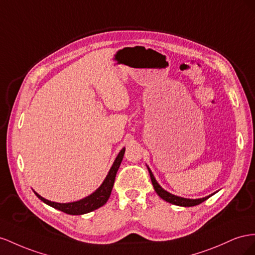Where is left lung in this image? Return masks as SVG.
<instances>
[{"mask_svg":"<svg viewBox=\"0 0 255 255\" xmlns=\"http://www.w3.org/2000/svg\"><path fill=\"white\" fill-rule=\"evenodd\" d=\"M148 169V172H149V175H150V179H151V183H152V186H154V189L155 191L157 192V194L161 198L162 200L166 201L171 203V204H174V205H177V206H184V207H190V206H195V205H199L201 204V203H203L204 201H206L208 198H210L213 194H210L208 196H205V198H202V199H186V198H181V196H177V195H174L168 191H165L164 189L160 186L158 183L156 178L154 177V175H152V173L150 171V169L147 166Z\"/></svg>","mask_w":255,"mask_h":255,"instance_id":"8db88e82","label":"left lung"}]
</instances>
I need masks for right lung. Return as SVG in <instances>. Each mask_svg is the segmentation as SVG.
I'll return each mask as SVG.
<instances>
[{
  "label": "right lung",
  "mask_w": 255,
  "mask_h": 255,
  "mask_svg": "<svg viewBox=\"0 0 255 255\" xmlns=\"http://www.w3.org/2000/svg\"><path fill=\"white\" fill-rule=\"evenodd\" d=\"M124 154H125V147L120 151L118 157L115 158L111 169L109 171L105 180L103 181V184L100 185V187L95 192H93L91 195L86 196V198L82 200L71 202V203H56V202H51L49 200L43 199L42 196H40L37 192L34 191V193L37 195V198L39 200H41L43 203H46V204H48L49 206L53 207L55 209H59L61 212L66 213L68 215H84L87 213H91L93 210L104 206L107 203V201L109 200V198H110L116 173H118V170L121 165Z\"/></svg>",
  "instance_id": "add662e5"
}]
</instances>
